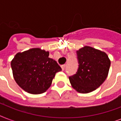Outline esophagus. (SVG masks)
Instances as JSON below:
<instances>
[{"label":"esophagus","mask_w":121,"mask_h":121,"mask_svg":"<svg viewBox=\"0 0 121 121\" xmlns=\"http://www.w3.org/2000/svg\"><path fill=\"white\" fill-rule=\"evenodd\" d=\"M61 68H62V70H64L65 68V67H66V65H61Z\"/></svg>","instance_id":"34e87169"}]
</instances>
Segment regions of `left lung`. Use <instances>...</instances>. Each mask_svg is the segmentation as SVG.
<instances>
[{
    "mask_svg": "<svg viewBox=\"0 0 121 121\" xmlns=\"http://www.w3.org/2000/svg\"><path fill=\"white\" fill-rule=\"evenodd\" d=\"M78 68L69 76L70 83L80 93H89L99 87L105 80L111 66L106 53L89 46L77 51Z\"/></svg>",
    "mask_w": 121,
    "mask_h": 121,
    "instance_id": "8db88e82",
    "label": "left lung"
}]
</instances>
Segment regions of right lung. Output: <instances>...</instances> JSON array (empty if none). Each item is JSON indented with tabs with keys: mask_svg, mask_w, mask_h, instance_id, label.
Instances as JSON below:
<instances>
[{
	"mask_svg": "<svg viewBox=\"0 0 121 121\" xmlns=\"http://www.w3.org/2000/svg\"><path fill=\"white\" fill-rule=\"evenodd\" d=\"M49 52L33 48L18 53L11 61L14 80L26 92L32 94H42L51 85L53 78L61 68Z\"/></svg>",
	"mask_w": 121,
	"mask_h": 121,
	"instance_id": "add662e5",
	"label": "right lung"
}]
</instances>
